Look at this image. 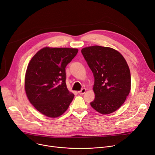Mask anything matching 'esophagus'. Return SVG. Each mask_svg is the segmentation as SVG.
Here are the masks:
<instances>
[{
  "label": "esophagus",
  "mask_w": 155,
  "mask_h": 155,
  "mask_svg": "<svg viewBox=\"0 0 155 155\" xmlns=\"http://www.w3.org/2000/svg\"><path fill=\"white\" fill-rule=\"evenodd\" d=\"M85 91H86V89L85 88H83V89H81V90L78 91V93L80 95H84L85 93Z\"/></svg>",
  "instance_id": "34e87169"
}]
</instances>
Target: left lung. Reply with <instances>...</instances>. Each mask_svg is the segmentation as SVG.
<instances>
[{
  "mask_svg": "<svg viewBox=\"0 0 155 155\" xmlns=\"http://www.w3.org/2000/svg\"><path fill=\"white\" fill-rule=\"evenodd\" d=\"M93 72L95 98L91 107L101 114H110L125 102L131 89L130 71L127 61L117 50L98 45L82 48Z\"/></svg>",
  "mask_w": 155,
  "mask_h": 155,
  "instance_id": "8db88e82",
  "label": "left lung"
}]
</instances>
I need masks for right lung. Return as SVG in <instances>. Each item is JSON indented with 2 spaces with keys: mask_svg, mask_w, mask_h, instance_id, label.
<instances>
[{
  "mask_svg": "<svg viewBox=\"0 0 155 155\" xmlns=\"http://www.w3.org/2000/svg\"><path fill=\"white\" fill-rule=\"evenodd\" d=\"M78 50L44 47L30 60L25 77L29 101L42 114L56 118L64 113L74 95L66 85L65 67Z\"/></svg>",
  "mask_w": 155,
  "mask_h": 155,
  "instance_id": "right-lung-1",
  "label": "right lung"
}]
</instances>
